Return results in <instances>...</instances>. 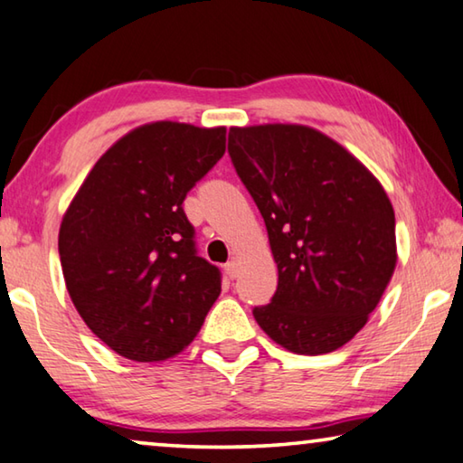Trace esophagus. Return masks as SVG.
<instances>
[{"instance_id":"1","label":"esophagus","mask_w":463,"mask_h":463,"mask_svg":"<svg viewBox=\"0 0 463 463\" xmlns=\"http://www.w3.org/2000/svg\"><path fill=\"white\" fill-rule=\"evenodd\" d=\"M225 272H227V277H230V279H236L238 272H240L238 260H230V262H227V264H225Z\"/></svg>"}]
</instances>
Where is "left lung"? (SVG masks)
<instances>
[{
    "label": "left lung",
    "mask_w": 463,
    "mask_h": 463,
    "mask_svg": "<svg viewBox=\"0 0 463 463\" xmlns=\"http://www.w3.org/2000/svg\"><path fill=\"white\" fill-rule=\"evenodd\" d=\"M227 151L279 269L256 322L291 353L336 351L367 324L396 269L388 194L357 157L303 125L233 127Z\"/></svg>",
    "instance_id": "left-lung-1"
}]
</instances>
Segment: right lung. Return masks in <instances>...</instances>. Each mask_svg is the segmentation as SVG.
<instances>
[{
    "mask_svg": "<svg viewBox=\"0 0 463 463\" xmlns=\"http://www.w3.org/2000/svg\"><path fill=\"white\" fill-rule=\"evenodd\" d=\"M223 154V127L143 125L96 162L63 215L67 291L88 328L120 357H174L222 293V270L196 252L182 203Z\"/></svg>",
    "mask_w": 463,
    "mask_h": 463,
    "instance_id": "1",
    "label": "right lung"
}]
</instances>
